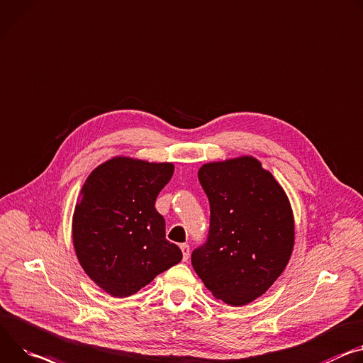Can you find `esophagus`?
<instances>
[{
	"label": "esophagus",
	"instance_id": "obj_1",
	"mask_svg": "<svg viewBox=\"0 0 363 363\" xmlns=\"http://www.w3.org/2000/svg\"><path fill=\"white\" fill-rule=\"evenodd\" d=\"M179 247H181V250H182L184 260H188V257H189V245H188V243H182Z\"/></svg>",
	"mask_w": 363,
	"mask_h": 363
}]
</instances>
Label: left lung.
Returning <instances> with one entry per match:
<instances>
[{"label":"left lung","mask_w":363,"mask_h":363,"mask_svg":"<svg viewBox=\"0 0 363 363\" xmlns=\"http://www.w3.org/2000/svg\"><path fill=\"white\" fill-rule=\"evenodd\" d=\"M210 203L207 240L192 267L216 298L245 306L277 281L294 247V217L282 186L252 156L199 171Z\"/></svg>","instance_id":"8db88e82"}]
</instances>
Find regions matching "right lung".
Segmentation results:
<instances>
[{"instance_id":"1","label":"right lung","mask_w":363,"mask_h":363,"mask_svg":"<svg viewBox=\"0 0 363 363\" xmlns=\"http://www.w3.org/2000/svg\"><path fill=\"white\" fill-rule=\"evenodd\" d=\"M172 174V163L114 157L82 186L72 221L75 252L86 275L113 296L136 294L182 259L155 208Z\"/></svg>"}]
</instances>
